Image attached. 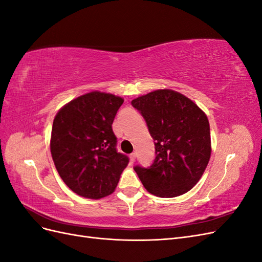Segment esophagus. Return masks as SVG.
<instances>
[{"label":"esophagus","instance_id":"esophagus-1","mask_svg":"<svg viewBox=\"0 0 262 262\" xmlns=\"http://www.w3.org/2000/svg\"><path fill=\"white\" fill-rule=\"evenodd\" d=\"M136 157H137V154H136V153L130 154V162H131V163L136 162Z\"/></svg>","mask_w":262,"mask_h":262}]
</instances>
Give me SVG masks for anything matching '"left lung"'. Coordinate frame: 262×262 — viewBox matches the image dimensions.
<instances>
[{
    "mask_svg": "<svg viewBox=\"0 0 262 262\" xmlns=\"http://www.w3.org/2000/svg\"><path fill=\"white\" fill-rule=\"evenodd\" d=\"M131 105L144 118L155 141L152 165L133 167L141 182L161 198L186 193L199 181L211 156L207 116L192 100L170 90L148 93Z\"/></svg>",
    "mask_w": 262,
    "mask_h": 262,
    "instance_id": "8db88e82",
    "label": "left lung"
}]
</instances>
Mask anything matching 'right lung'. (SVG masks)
Here are the masks:
<instances>
[{
  "label": "right lung",
  "mask_w": 262,
  "mask_h": 262,
  "mask_svg": "<svg viewBox=\"0 0 262 262\" xmlns=\"http://www.w3.org/2000/svg\"><path fill=\"white\" fill-rule=\"evenodd\" d=\"M121 97L92 92L70 101L55 116L50 149L60 177L84 198L114 192L129 157L119 153L113 122Z\"/></svg>",
  "instance_id": "obj_1"
}]
</instances>
